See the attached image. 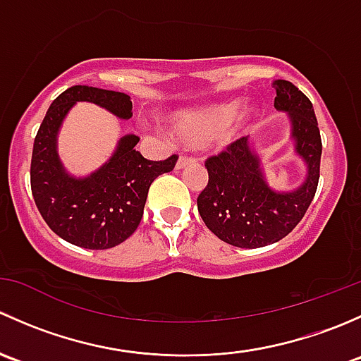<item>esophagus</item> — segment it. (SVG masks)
Masks as SVG:
<instances>
[{
	"label": "esophagus",
	"instance_id": "34e87169",
	"mask_svg": "<svg viewBox=\"0 0 361 361\" xmlns=\"http://www.w3.org/2000/svg\"><path fill=\"white\" fill-rule=\"evenodd\" d=\"M197 162V159L195 157H190V155H180V159H178L176 162V169H183V167L190 166V164Z\"/></svg>",
	"mask_w": 361,
	"mask_h": 361
}]
</instances>
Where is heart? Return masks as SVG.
Instances as JSON below:
<instances>
[{"instance_id":"obj_1","label":"heart","mask_w":361,"mask_h":361,"mask_svg":"<svg viewBox=\"0 0 361 361\" xmlns=\"http://www.w3.org/2000/svg\"><path fill=\"white\" fill-rule=\"evenodd\" d=\"M253 111L239 106L235 101L211 104V106L174 113L171 118L173 134L187 147H204L224 136H232L250 122Z\"/></svg>"}]
</instances>
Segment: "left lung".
<instances>
[{"mask_svg": "<svg viewBox=\"0 0 361 361\" xmlns=\"http://www.w3.org/2000/svg\"><path fill=\"white\" fill-rule=\"evenodd\" d=\"M272 85L274 108L288 113L295 152L304 159L307 176L293 192L271 190L248 136L206 160L209 180L197 197L199 214L216 238L238 248H262L286 238L318 188L322 136L312 103L292 82L276 80Z\"/></svg>", "mask_w": 361, "mask_h": 361, "instance_id": "1", "label": "left lung"}]
</instances>
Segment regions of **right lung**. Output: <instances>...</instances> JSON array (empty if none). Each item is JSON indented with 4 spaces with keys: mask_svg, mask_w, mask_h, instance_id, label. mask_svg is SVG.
I'll list each match as a JSON object with an SVG mask.
<instances>
[{
    "mask_svg": "<svg viewBox=\"0 0 361 361\" xmlns=\"http://www.w3.org/2000/svg\"><path fill=\"white\" fill-rule=\"evenodd\" d=\"M89 101L118 118L133 116L127 94L75 85L54 99L32 145L31 192L43 220L59 238L87 250H108L126 241L140 225L152 181L174 169L178 155L147 160L134 134L120 137L103 167L85 178L69 176L57 155V133L69 108Z\"/></svg>",
    "mask_w": 361,
    "mask_h": 361,
    "instance_id": "right-lung-1",
    "label": "right lung"
}]
</instances>
